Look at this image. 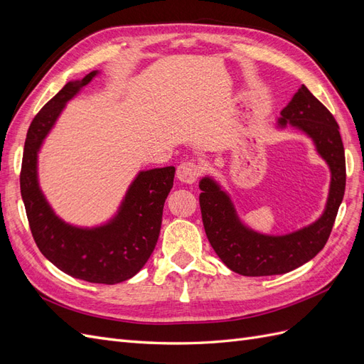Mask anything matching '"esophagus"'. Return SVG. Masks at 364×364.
Masks as SVG:
<instances>
[{
    "label": "esophagus",
    "mask_w": 364,
    "mask_h": 364,
    "mask_svg": "<svg viewBox=\"0 0 364 364\" xmlns=\"http://www.w3.org/2000/svg\"><path fill=\"white\" fill-rule=\"evenodd\" d=\"M200 173H202L200 165L194 161L181 162L178 167V171H176V174H178V179L185 183H194L197 179H199Z\"/></svg>",
    "instance_id": "34e87169"
}]
</instances>
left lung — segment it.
Segmentation results:
<instances>
[{
    "instance_id": "1",
    "label": "left lung",
    "mask_w": 364,
    "mask_h": 364,
    "mask_svg": "<svg viewBox=\"0 0 364 364\" xmlns=\"http://www.w3.org/2000/svg\"><path fill=\"white\" fill-rule=\"evenodd\" d=\"M279 124L304 130L331 168V188L323 215L316 223L284 237H267L238 222L229 197L211 179H202L200 211L206 237L226 266L243 277H270L297 269L323 249L343 200L346 185L345 149L333 114L301 86L281 111Z\"/></svg>"
}]
</instances>
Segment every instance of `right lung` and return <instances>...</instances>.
Wrapping results in <instances>:
<instances>
[{"label": "right lung", "instance_id": "right-lung-1", "mask_svg": "<svg viewBox=\"0 0 364 364\" xmlns=\"http://www.w3.org/2000/svg\"><path fill=\"white\" fill-rule=\"evenodd\" d=\"M95 71L82 82H70L33 118L27 132L19 183L28 225L42 255L77 279L94 284H118L136 274L156 246L162 209L173 188L174 167L141 171L111 223L97 229L65 225L53 214L38 186L36 155L65 103Z\"/></svg>", "mask_w": 364, "mask_h": 364}]
</instances>
